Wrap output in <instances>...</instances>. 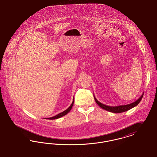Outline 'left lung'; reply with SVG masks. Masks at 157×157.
I'll list each match as a JSON object with an SVG mask.
<instances>
[{
  "mask_svg": "<svg viewBox=\"0 0 157 157\" xmlns=\"http://www.w3.org/2000/svg\"><path fill=\"white\" fill-rule=\"evenodd\" d=\"M144 95V93H142V94L140 96V98L138 100H136L135 101L133 102L132 103L130 104H128V105H119V106H107L106 105H104L101 103H100L99 101L96 98H95L94 95V98L96 101V102L97 103V104L99 105L100 107L102 108L103 109H105L107 111L112 112V113H122L124 112H126L131 109H132L133 107H135L136 106H137L141 100V99L143 97Z\"/></svg>",
  "mask_w": 157,
  "mask_h": 157,
  "instance_id": "1",
  "label": "left lung"
}]
</instances>
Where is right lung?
I'll use <instances>...</instances> for the list:
<instances>
[{
    "label": "right lung",
    "mask_w": 157,
    "mask_h": 157,
    "mask_svg": "<svg viewBox=\"0 0 157 157\" xmlns=\"http://www.w3.org/2000/svg\"><path fill=\"white\" fill-rule=\"evenodd\" d=\"M74 101H75V100L73 99V102H72V103H71V105L70 106V107H68L67 109H66V110H64V111H63V112H61V113H59L58 115H57L56 116H53V117H49V118H47V119H51V120H52V119H58V118H60V117H63V116H64L66 115H67L70 110H71V109H72V107H73V104H74ZM46 119V118H45Z\"/></svg>",
    "instance_id": "right-lung-1"
}]
</instances>
